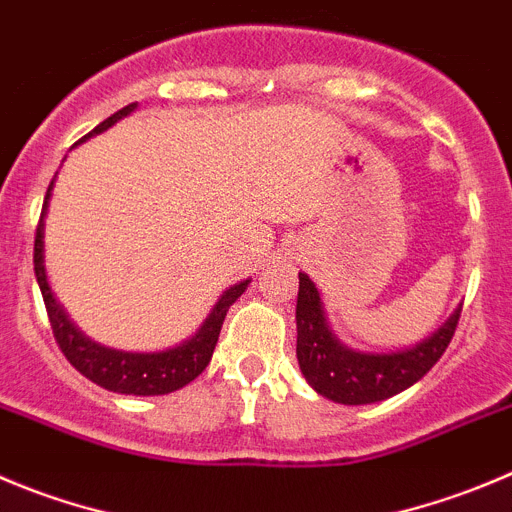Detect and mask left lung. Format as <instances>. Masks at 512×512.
<instances>
[{
    "label": "left lung",
    "mask_w": 512,
    "mask_h": 512,
    "mask_svg": "<svg viewBox=\"0 0 512 512\" xmlns=\"http://www.w3.org/2000/svg\"><path fill=\"white\" fill-rule=\"evenodd\" d=\"M298 364L318 394L338 404H374L417 384L450 346L460 310L432 338L399 353H356L336 341L313 280L298 272Z\"/></svg>",
    "instance_id": "left-lung-1"
}]
</instances>
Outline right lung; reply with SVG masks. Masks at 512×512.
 Wrapping results in <instances>:
<instances>
[{"instance_id": "1", "label": "right lung", "mask_w": 512, "mask_h": 512, "mask_svg": "<svg viewBox=\"0 0 512 512\" xmlns=\"http://www.w3.org/2000/svg\"><path fill=\"white\" fill-rule=\"evenodd\" d=\"M136 108V103L126 105L118 113H113L111 118H105L100 126H95L88 136H83L80 141L90 138L93 133L105 131L111 128L113 123L121 121L123 116ZM52 181L47 186L45 204H42L40 222H37L35 232V278L37 285H40L42 300H45L47 318H50L52 336H55V343L60 346L62 356L68 358L70 364L90 379L93 384L103 386L108 391H118V394H136V396H159L169 394V391L181 389L189 381L197 379L204 369L212 361L214 346H217L219 331H222L224 315H227L229 305L245 293V288L250 285V280L245 283L234 285L227 293L219 298V303L214 305L209 318L204 321V326L199 328V333L191 341L181 343V346L169 348V351L161 353H126V351H111V348H103L98 343H90L88 338L80 336L78 328L68 321V315L62 313L60 305L55 303L50 293V285H47L45 278V265H42V232H45V209L47 199H50Z\"/></svg>"}]
</instances>
